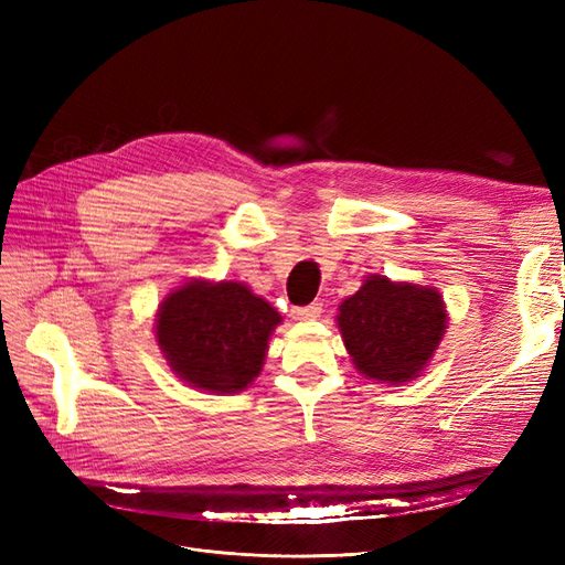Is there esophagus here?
<instances>
[{
  "label": "esophagus",
  "instance_id": "34e87169",
  "mask_svg": "<svg viewBox=\"0 0 565 565\" xmlns=\"http://www.w3.org/2000/svg\"><path fill=\"white\" fill-rule=\"evenodd\" d=\"M320 313H322V303H309V306H301V309H295V311H292L295 320H303V322L318 320Z\"/></svg>",
  "mask_w": 565,
  "mask_h": 565
}]
</instances>
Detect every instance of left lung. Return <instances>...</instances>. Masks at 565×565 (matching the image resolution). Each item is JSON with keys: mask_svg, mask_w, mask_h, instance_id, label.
Instances as JSON below:
<instances>
[{"mask_svg": "<svg viewBox=\"0 0 565 565\" xmlns=\"http://www.w3.org/2000/svg\"><path fill=\"white\" fill-rule=\"evenodd\" d=\"M337 324L365 380L401 386L429 367L448 330V306L436 287L372 273L339 303Z\"/></svg>", "mask_w": 565, "mask_h": 565, "instance_id": "obj_1", "label": "left lung"}]
</instances>
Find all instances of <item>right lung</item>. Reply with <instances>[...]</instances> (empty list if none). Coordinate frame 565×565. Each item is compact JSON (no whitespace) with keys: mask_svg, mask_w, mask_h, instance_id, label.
<instances>
[{"mask_svg":"<svg viewBox=\"0 0 565 565\" xmlns=\"http://www.w3.org/2000/svg\"><path fill=\"white\" fill-rule=\"evenodd\" d=\"M280 322L282 316L241 280L191 278L160 301L152 330L183 384L233 396L262 374L268 339Z\"/></svg>","mask_w":565,"mask_h":565,"instance_id":"right-lung-1","label":"right lung"}]
</instances>
